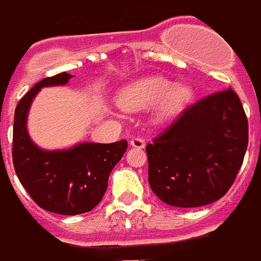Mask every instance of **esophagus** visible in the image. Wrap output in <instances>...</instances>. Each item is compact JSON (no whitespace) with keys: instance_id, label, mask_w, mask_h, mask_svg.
Returning a JSON list of instances; mask_svg holds the SVG:
<instances>
[{"instance_id":"esophagus-1","label":"esophagus","mask_w":261,"mask_h":261,"mask_svg":"<svg viewBox=\"0 0 261 261\" xmlns=\"http://www.w3.org/2000/svg\"><path fill=\"white\" fill-rule=\"evenodd\" d=\"M130 145L133 147H138V149H143V147L146 146V143H145V141L141 138H133L131 139Z\"/></svg>"}]
</instances>
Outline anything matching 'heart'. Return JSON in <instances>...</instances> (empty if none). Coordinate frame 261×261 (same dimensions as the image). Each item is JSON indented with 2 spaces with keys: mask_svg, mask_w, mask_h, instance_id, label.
<instances>
[{
  "mask_svg": "<svg viewBox=\"0 0 261 261\" xmlns=\"http://www.w3.org/2000/svg\"><path fill=\"white\" fill-rule=\"evenodd\" d=\"M194 97V89L186 83H173L164 75H150L123 87L118 93L124 110H142L151 106V119L157 124L173 120Z\"/></svg>",
  "mask_w": 261,
  "mask_h": 261,
  "instance_id": "b5f03b06",
  "label": "heart"
}]
</instances>
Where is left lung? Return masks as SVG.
<instances>
[{
    "mask_svg": "<svg viewBox=\"0 0 261 261\" xmlns=\"http://www.w3.org/2000/svg\"><path fill=\"white\" fill-rule=\"evenodd\" d=\"M247 146L239 96L231 88L211 94L146 146L150 188L169 206L210 204L229 191Z\"/></svg>",
    "mask_w": 261,
    "mask_h": 261,
    "instance_id": "8db88e82",
    "label": "left lung"
}]
</instances>
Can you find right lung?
Instances as JSON below:
<instances>
[{
  "mask_svg": "<svg viewBox=\"0 0 261 261\" xmlns=\"http://www.w3.org/2000/svg\"><path fill=\"white\" fill-rule=\"evenodd\" d=\"M73 75L61 74L39 81L18 101L14 111L13 165L31 198L47 211L62 215L88 213L97 206L108 186L111 171L127 150L126 141L80 142L47 150L31 139L27 122L36 94L47 87H63Z\"/></svg>",
  "mask_w": 261,
  "mask_h": 261,
  "instance_id": "obj_1",
  "label": "right lung"
}]
</instances>
